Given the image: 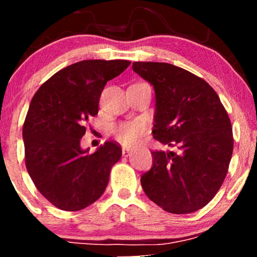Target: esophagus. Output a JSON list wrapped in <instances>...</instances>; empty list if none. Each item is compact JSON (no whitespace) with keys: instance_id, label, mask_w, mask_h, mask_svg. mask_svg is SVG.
Segmentation results:
<instances>
[{"instance_id":"1","label":"esophagus","mask_w":257,"mask_h":257,"mask_svg":"<svg viewBox=\"0 0 257 257\" xmlns=\"http://www.w3.org/2000/svg\"><path fill=\"white\" fill-rule=\"evenodd\" d=\"M122 155L124 156V157H128V156L131 155V150H128V149H125V147H123V150H122Z\"/></svg>"}]
</instances>
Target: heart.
<instances>
[{
	"instance_id": "1",
	"label": "heart",
	"mask_w": 257,
	"mask_h": 257,
	"mask_svg": "<svg viewBox=\"0 0 257 257\" xmlns=\"http://www.w3.org/2000/svg\"><path fill=\"white\" fill-rule=\"evenodd\" d=\"M145 133V124L140 120L123 123L114 129V137L125 147L137 145L141 135Z\"/></svg>"
}]
</instances>
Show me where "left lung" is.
I'll use <instances>...</instances> for the list:
<instances>
[{
    "mask_svg": "<svg viewBox=\"0 0 257 257\" xmlns=\"http://www.w3.org/2000/svg\"><path fill=\"white\" fill-rule=\"evenodd\" d=\"M155 88L153 138L175 151H152V168L141 176L146 196L173 214L199 210L226 178L233 152L231 120L219 95L203 78L168 63L135 61Z\"/></svg>",
    "mask_w": 257,
    "mask_h": 257,
    "instance_id": "1",
    "label": "left lung"
}]
</instances>
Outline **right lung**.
<instances>
[{
	"label": "right lung",
	"mask_w": 257,
	"mask_h": 257,
	"mask_svg": "<svg viewBox=\"0 0 257 257\" xmlns=\"http://www.w3.org/2000/svg\"><path fill=\"white\" fill-rule=\"evenodd\" d=\"M128 60H83L52 76L31 100L23 126L25 164L40 193L61 210L77 211L98 200L122 149L106 141L94 153L82 150L85 123L99 112L107 81Z\"/></svg>",
	"instance_id": "add662e5"
}]
</instances>
